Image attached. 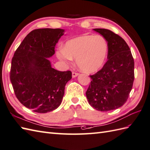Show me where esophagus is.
Listing matches in <instances>:
<instances>
[{"mask_svg": "<svg viewBox=\"0 0 150 150\" xmlns=\"http://www.w3.org/2000/svg\"><path fill=\"white\" fill-rule=\"evenodd\" d=\"M79 75V73H76V72H72V77L75 78L76 76H77Z\"/></svg>", "mask_w": 150, "mask_h": 150, "instance_id": "obj_1", "label": "esophagus"}]
</instances>
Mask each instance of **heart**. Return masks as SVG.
Masks as SVG:
<instances>
[{"label":"heart","instance_id":"b5f03b06","mask_svg":"<svg viewBox=\"0 0 150 150\" xmlns=\"http://www.w3.org/2000/svg\"><path fill=\"white\" fill-rule=\"evenodd\" d=\"M108 53V43L101 35H83L68 40L57 52L59 60L69 64L73 58L81 70L96 72L102 67Z\"/></svg>","mask_w":150,"mask_h":150}]
</instances>
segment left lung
<instances>
[{"instance_id": "8db88e82", "label": "left lung", "mask_w": 150, "mask_h": 150, "mask_svg": "<svg viewBox=\"0 0 150 150\" xmlns=\"http://www.w3.org/2000/svg\"><path fill=\"white\" fill-rule=\"evenodd\" d=\"M108 43V61L102 69L90 75L91 84L86 93L89 103L97 110H112L123 106L134 80V61L122 38L105 29H94Z\"/></svg>"}]
</instances>
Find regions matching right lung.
<instances>
[{
	"mask_svg": "<svg viewBox=\"0 0 150 150\" xmlns=\"http://www.w3.org/2000/svg\"><path fill=\"white\" fill-rule=\"evenodd\" d=\"M61 29H38L28 34L15 52L10 80L16 98L23 105L38 113H47L61 105L70 71L52 68L48 58L64 35Z\"/></svg>",
	"mask_w": 150,
	"mask_h": 150,
	"instance_id": "right-lung-1",
	"label": "right lung"
}]
</instances>
